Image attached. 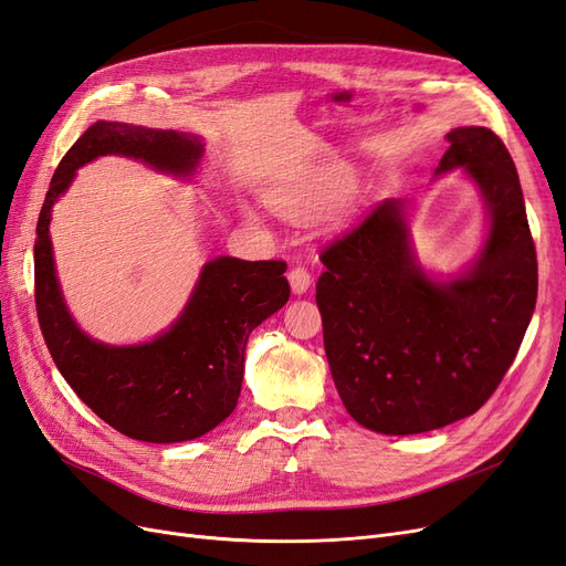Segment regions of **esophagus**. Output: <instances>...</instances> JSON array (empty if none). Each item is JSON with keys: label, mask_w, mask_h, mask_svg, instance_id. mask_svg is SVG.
Returning <instances> with one entry per match:
<instances>
[{"label": "esophagus", "mask_w": 566, "mask_h": 566, "mask_svg": "<svg viewBox=\"0 0 566 566\" xmlns=\"http://www.w3.org/2000/svg\"><path fill=\"white\" fill-rule=\"evenodd\" d=\"M287 281H290V287H293L295 295H304L312 285V273L304 266H293L287 273Z\"/></svg>", "instance_id": "obj_1"}]
</instances>
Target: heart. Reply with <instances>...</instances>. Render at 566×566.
<instances>
[{"label":"heart","instance_id":"heart-1","mask_svg":"<svg viewBox=\"0 0 566 566\" xmlns=\"http://www.w3.org/2000/svg\"><path fill=\"white\" fill-rule=\"evenodd\" d=\"M347 193L345 175L335 169H321L310 172L295 181L285 184L273 193V208L290 217H312L333 210L335 205Z\"/></svg>","mask_w":566,"mask_h":566}]
</instances>
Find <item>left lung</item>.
Listing matches in <instances>:
<instances>
[{
    "label": "left lung",
    "mask_w": 566,
    "mask_h": 566,
    "mask_svg": "<svg viewBox=\"0 0 566 566\" xmlns=\"http://www.w3.org/2000/svg\"><path fill=\"white\" fill-rule=\"evenodd\" d=\"M434 177L460 169L484 200L486 238L453 276L427 271L408 200L375 202L321 254L323 345L347 413L380 434H420L476 413L528 328L538 264L515 163L486 127L447 134Z\"/></svg>",
    "instance_id": "obj_1"
}]
</instances>
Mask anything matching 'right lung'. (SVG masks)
<instances>
[{
	"instance_id": "add662e5",
	"label": "right lung",
	"mask_w": 566,
	"mask_h": 566,
	"mask_svg": "<svg viewBox=\"0 0 566 566\" xmlns=\"http://www.w3.org/2000/svg\"><path fill=\"white\" fill-rule=\"evenodd\" d=\"M202 150L193 134L98 119L63 156L38 219L35 302L51 358L101 420L136 441L198 439L233 413L248 337L287 302V266L214 256L167 331L139 345H106L80 328L63 300L49 233L51 210L77 169L101 156L132 158L175 179H191Z\"/></svg>"
}]
</instances>
